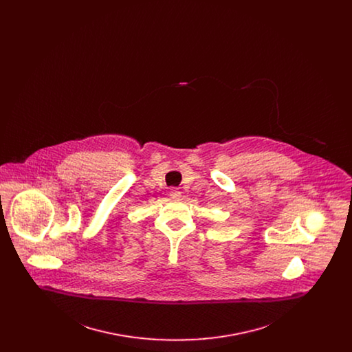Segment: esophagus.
<instances>
[{
  "instance_id": "esophagus-1",
  "label": "esophagus",
  "mask_w": 352,
  "mask_h": 352,
  "mask_svg": "<svg viewBox=\"0 0 352 352\" xmlns=\"http://www.w3.org/2000/svg\"><path fill=\"white\" fill-rule=\"evenodd\" d=\"M170 197H171V198H175V199L179 198V197H181V191H179L178 188H171V190H170Z\"/></svg>"
}]
</instances>
